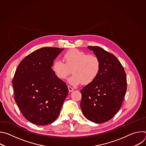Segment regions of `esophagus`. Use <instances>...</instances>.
<instances>
[{"mask_svg":"<svg viewBox=\"0 0 146 146\" xmlns=\"http://www.w3.org/2000/svg\"><path fill=\"white\" fill-rule=\"evenodd\" d=\"M68 90H69V92H72V91H73L74 90L73 88H72V87H70V86H68Z\"/></svg>","mask_w":146,"mask_h":146,"instance_id":"obj_1","label":"esophagus"}]
</instances>
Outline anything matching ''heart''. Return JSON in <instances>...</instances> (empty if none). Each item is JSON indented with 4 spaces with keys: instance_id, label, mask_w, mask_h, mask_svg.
I'll return each mask as SVG.
<instances>
[{
    "instance_id": "obj_1",
    "label": "heart",
    "mask_w": 146,
    "mask_h": 146,
    "mask_svg": "<svg viewBox=\"0 0 146 146\" xmlns=\"http://www.w3.org/2000/svg\"><path fill=\"white\" fill-rule=\"evenodd\" d=\"M63 58L66 63L56 59L53 62L52 69L55 75L62 80L66 78L72 69L73 74L68 80L71 85L76 86L81 82L84 85L89 84L99 73L100 62L95 55L72 49L65 52Z\"/></svg>"
}]
</instances>
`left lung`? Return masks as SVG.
Wrapping results in <instances>:
<instances>
[{"instance_id": "obj_1", "label": "left lung", "mask_w": 146, "mask_h": 146, "mask_svg": "<svg viewBox=\"0 0 146 146\" xmlns=\"http://www.w3.org/2000/svg\"><path fill=\"white\" fill-rule=\"evenodd\" d=\"M100 62L97 77L80 91L81 111L85 117L101 123L111 119L119 110L127 91V76L112 54L98 46H88Z\"/></svg>"}]
</instances>
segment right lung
I'll use <instances>...</instances> for the list:
<instances>
[{"mask_svg":"<svg viewBox=\"0 0 146 146\" xmlns=\"http://www.w3.org/2000/svg\"><path fill=\"white\" fill-rule=\"evenodd\" d=\"M64 48L43 47L18 65L12 81L14 99L23 115L38 125L51 123L58 117L69 90L51 69Z\"/></svg>","mask_w":146,"mask_h":146,"instance_id":"add662e5","label":"right lung"}]
</instances>
